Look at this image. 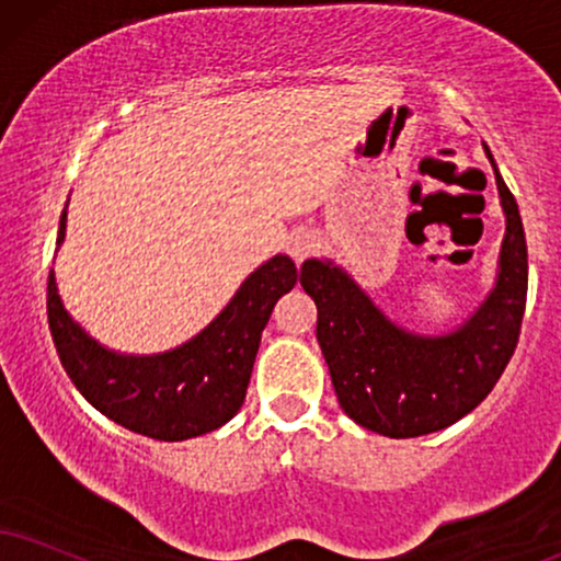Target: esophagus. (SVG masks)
<instances>
[{
	"label": "esophagus",
	"instance_id": "obj_1",
	"mask_svg": "<svg viewBox=\"0 0 561 561\" xmlns=\"http://www.w3.org/2000/svg\"><path fill=\"white\" fill-rule=\"evenodd\" d=\"M317 244H320L317 233L309 231V228H301V231L291 233V239H288V254H291L296 265H299V262H304L314 252Z\"/></svg>",
	"mask_w": 561,
	"mask_h": 561
}]
</instances>
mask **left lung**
Segmentation results:
<instances>
[{
	"instance_id": "1",
	"label": "left lung",
	"mask_w": 561,
	"mask_h": 561,
	"mask_svg": "<svg viewBox=\"0 0 561 561\" xmlns=\"http://www.w3.org/2000/svg\"><path fill=\"white\" fill-rule=\"evenodd\" d=\"M494 169L504 237L492 288L445 333H416L390 320L343 265L304 260L301 286L317 304L320 343L337 403L358 426L392 439L439 432L492 392L513 356L528 294L520 210Z\"/></svg>"
}]
</instances>
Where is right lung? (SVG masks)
<instances>
[{
  "mask_svg": "<svg viewBox=\"0 0 561 561\" xmlns=\"http://www.w3.org/2000/svg\"><path fill=\"white\" fill-rule=\"evenodd\" d=\"M69 203V199H67ZM67 205L57 249L65 244ZM296 265L275 254L247 275L218 317L176 348L122 354L95 341L67 312L57 275H48V328L61 366L95 411L129 432L161 442H184L216 432L247 398L262 330L275 301L296 286Z\"/></svg>",
  "mask_w": 561,
  "mask_h": 561,
  "instance_id": "1",
  "label": "right lung"
}]
</instances>
